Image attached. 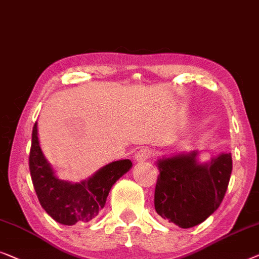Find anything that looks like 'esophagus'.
Instances as JSON below:
<instances>
[{
    "label": "esophagus",
    "mask_w": 259,
    "mask_h": 259,
    "mask_svg": "<svg viewBox=\"0 0 259 259\" xmlns=\"http://www.w3.org/2000/svg\"><path fill=\"white\" fill-rule=\"evenodd\" d=\"M151 157V151L147 148H142L136 152L135 155V158H136L137 162H144Z\"/></svg>",
    "instance_id": "1"
}]
</instances>
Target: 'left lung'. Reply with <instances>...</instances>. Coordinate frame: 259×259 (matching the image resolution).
Here are the masks:
<instances>
[{
    "mask_svg": "<svg viewBox=\"0 0 259 259\" xmlns=\"http://www.w3.org/2000/svg\"><path fill=\"white\" fill-rule=\"evenodd\" d=\"M198 152L157 161L155 209L163 220L188 229L201 224L218 209L232 171L231 154H221L201 164Z\"/></svg>",
    "mask_w": 259,
    "mask_h": 259,
    "instance_id": "1",
    "label": "left lung"
}]
</instances>
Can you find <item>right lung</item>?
<instances>
[{
	"label": "right lung",
	"mask_w": 259,
	"mask_h": 259,
	"mask_svg": "<svg viewBox=\"0 0 259 259\" xmlns=\"http://www.w3.org/2000/svg\"><path fill=\"white\" fill-rule=\"evenodd\" d=\"M131 166L133 163L129 159H121L101 167L96 174L81 183L61 181L55 176L39 147L37 123L32 128L29 154L32 184L43 209L61 224L87 223L96 218L105 205L112 185L128 172Z\"/></svg>",
	"instance_id": "right-lung-1"
}]
</instances>
